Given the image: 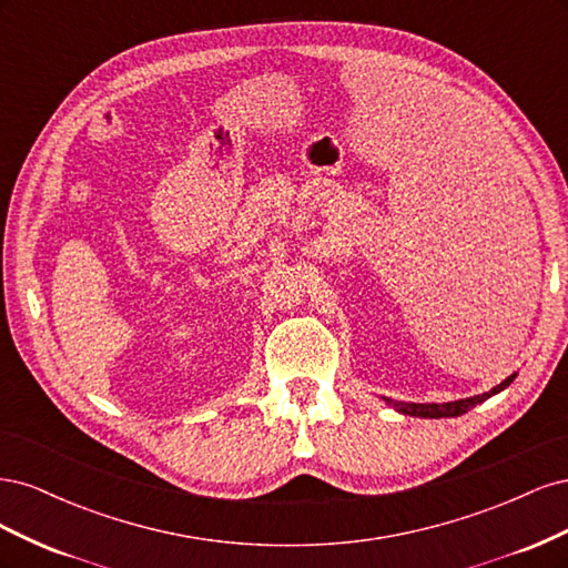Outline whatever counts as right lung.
<instances>
[{"mask_svg":"<svg viewBox=\"0 0 568 568\" xmlns=\"http://www.w3.org/2000/svg\"><path fill=\"white\" fill-rule=\"evenodd\" d=\"M514 379H517V374L507 376L503 384H497L495 388H490L488 393H480L474 395V398H464V400H455V403H400V400H390L384 398L388 405H393L395 409L400 412V415H409V417H424V419H443V417H459L464 412H469L471 407H476L478 403L488 400L490 395L505 390Z\"/></svg>","mask_w":568,"mask_h":568,"instance_id":"add662e5","label":"right lung"}]
</instances>
